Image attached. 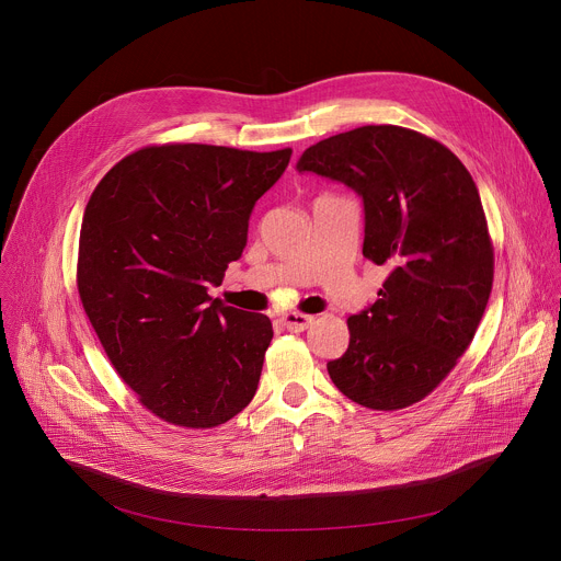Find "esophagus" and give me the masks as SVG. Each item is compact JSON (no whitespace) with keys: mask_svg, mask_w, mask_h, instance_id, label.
Instances as JSON below:
<instances>
[{"mask_svg":"<svg viewBox=\"0 0 561 561\" xmlns=\"http://www.w3.org/2000/svg\"><path fill=\"white\" fill-rule=\"evenodd\" d=\"M312 322H314L312 314H301V312H286V314L282 317V324H284L288 331H293V333L306 331Z\"/></svg>","mask_w":561,"mask_h":561,"instance_id":"34e87169","label":"esophagus"}]
</instances>
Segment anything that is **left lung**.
Segmentation results:
<instances>
[{
    "label": "left lung",
    "mask_w": 561,
    "mask_h": 561,
    "mask_svg": "<svg viewBox=\"0 0 561 561\" xmlns=\"http://www.w3.org/2000/svg\"><path fill=\"white\" fill-rule=\"evenodd\" d=\"M297 171L362 197V253L390 268L377 301L348 317V348L327 366L333 383L373 411L422 402L470 346L493 288V242L470 173L437 139L390 124L317 141Z\"/></svg>",
    "instance_id": "8db88e82"
}]
</instances>
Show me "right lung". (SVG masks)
I'll return each mask as SVG.
<instances>
[{"label": "right lung", "instance_id": "add662e5", "mask_svg": "<svg viewBox=\"0 0 561 561\" xmlns=\"http://www.w3.org/2000/svg\"><path fill=\"white\" fill-rule=\"evenodd\" d=\"M290 148L146 146L93 191L77 290L117 375L159 420L215 428L255 397L271 319L208 295L242 257L255 202Z\"/></svg>", "mask_w": 561, "mask_h": 561}]
</instances>
